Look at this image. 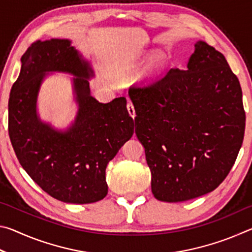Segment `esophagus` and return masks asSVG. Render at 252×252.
<instances>
[{"label":"esophagus","mask_w":252,"mask_h":252,"mask_svg":"<svg viewBox=\"0 0 252 252\" xmlns=\"http://www.w3.org/2000/svg\"><path fill=\"white\" fill-rule=\"evenodd\" d=\"M126 108H127V112H129L130 116L134 119V117H135V110H134V106H133V104H132L131 101L127 102Z\"/></svg>","instance_id":"esophagus-1"}]
</instances>
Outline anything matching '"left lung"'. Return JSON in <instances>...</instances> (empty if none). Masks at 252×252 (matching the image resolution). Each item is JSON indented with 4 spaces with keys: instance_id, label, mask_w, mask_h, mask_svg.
<instances>
[{
    "instance_id": "left-lung-1",
    "label": "left lung",
    "mask_w": 252,
    "mask_h": 252,
    "mask_svg": "<svg viewBox=\"0 0 252 252\" xmlns=\"http://www.w3.org/2000/svg\"><path fill=\"white\" fill-rule=\"evenodd\" d=\"M186 70L132 85L135 134L160 201L180 202L218 188L236 162L246 113L239 80L222 53L194 44Z\"/></svg>"
}]
</instances>
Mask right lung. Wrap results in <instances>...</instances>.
<instances>
[{
  "instance_id": "add662e5",
  "label": "right lung",
  "mask_w": 252,
  "mask_h": 252,
  "mask_svg": "<svg viewBox=\"0 0 252 252\" xmlns=\"http://www.w3.org/2000/svg\"><path fill=\"white\" fill-rule=\"evenodd\" d=\"M21 71L8 99V135L21 165L51 197L67 203H92L108 193L105 169L133 134L125 96L100 103L91 95L92 73L71 41H36L21 58ZM75 75L79 104L75 123L58 131L42 123L36 99L45 71Z\"/></svg>"
}]
</instances>
